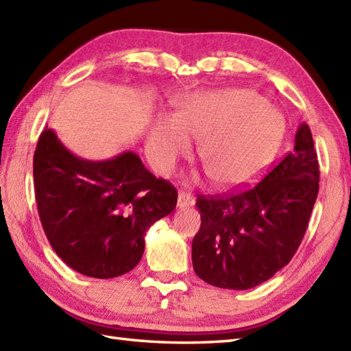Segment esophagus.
<instances>
[{
  "label": "esophagus",
  "mask_w": 351,
  "mask_h": 351,
  "mask_svg": "<svg viewBox=\"0 0 351 351\" xmlns=\"http://www.w3.org/2000/svg\"><path fill=\"white\" fill-rule=\"evenodd\" d=\"M193 205H194V199L189 193H185V191L178 193V208L179 209L186 208V206H193Z\"/></svg>",
  "instance_id": "1"
}]
</instances>
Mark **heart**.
<instances>
[{
  "mask_svg": "<svg viewBox=\"0 0 351 351\" xmlns=\"http://www.w3.org/2000/svg\"><path fill=\"white\" fill-rule=\"evenodd\" d=\"M284 132L281 112L251 89H219L185 97L170 117L152 122L146 154L166 175L199 141L197 154L210 179L224 189L251 182L272 161Z\"/></svg>",
  "mask_w": 351,
  "mask_h": 351,
  "instance_id": "obj_1",
  "label": "heart"
}]
</instances>
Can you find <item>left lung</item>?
Instances as JSON below:
<instances>
[{
    "instance_id": "obj_1",
    "label": "left lung",
    "mask_w": 351,
    "mask_h": 351,
    "mask_svg": "<svg viewBox=\"0 0 351 351\" xmlns=\"http://www.w3.org/2000/svg\"><path fill=\"white\" fill-rule=\"evenodd\" d=\"M319 161L306 122L295 148L252 189L197 195L202 224L193 239L194 272L219 289L267 281L295 256L319 194Z\"/></svg>"
}]
</instances>
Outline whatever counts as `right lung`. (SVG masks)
I'll list each match as a JSON object with an SVG mask.
<instances>
[{
	"label": "right lung",
	"instance_id": "right-lung-1",
	"mask_svg": "<svg viewBox=\"0 0 351 351\" xmlns=\"http://www.w3.org/2000/svg\"><path fill=\"white\" fill-rule=\"evenodd\" d=\"M34 185L53 251L76 272L101 280L137 266L146 232L178 202L175 186L154 176L133 151L85 160L47 127L34 152Z\"/></svg>",
	"mask_w": 351,
	"mask_h": 351
}]
</instances>
